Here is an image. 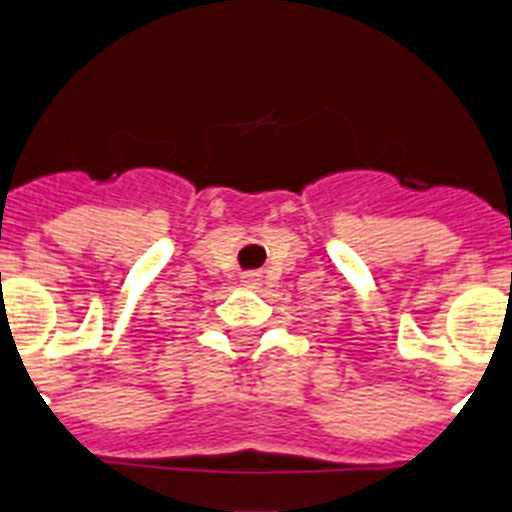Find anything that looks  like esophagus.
Here are the masks:
<instances>
[{"label":"esophagus","instance_id":"34e87169","mask_svg":"<svg viewBox=\"0 0 512 512\" xmlns=\"http://www.w3.org/2000/svg\"><path fill=\"white\" fill-rule=\"evenodd\" d=\"M246 284H248V287H256V284H259V279H256V274H248Z\"/></svg>","mask_w":512,"mask_h":512}]
</instances>
